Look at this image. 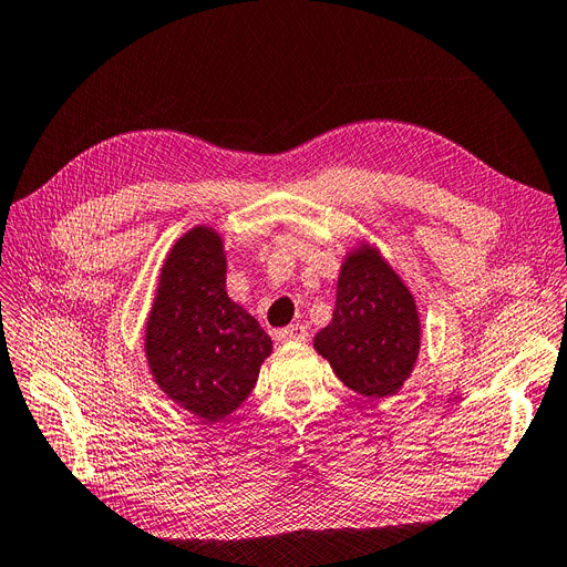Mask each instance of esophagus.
Returning <instances> with one entry per match:
<instances>
[{
    "label": "esophagus",
    "mask_w": 567,
    "mask_h": 567,
    "mask_svg": "<svg viewBox=\"0 0 567 567\" xmlns=\"http://www.w3.org/2000/svg\"><path fill=\"white\" fill-rule=\"evenodd\" d=\"M279 338L284 342H302L307 340V326L305 323H290L279 331Z\"/></svg>",
    "instance_id": "34e87169"
}]
</instances>
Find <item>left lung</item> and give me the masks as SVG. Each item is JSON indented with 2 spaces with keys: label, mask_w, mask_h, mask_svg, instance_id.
I'll list each match as a JSON object with an SVG mask.
<instances>
[{
  "label": "left lung",
  "mask_w": 567,
  "mask_h": 567,
  "mask_svg": "<svg viewBox=\"0 0 567 567\" xmlns=\"http://www.w3.org/2000/svg\"><path fill=\"white\" fill-rule=\"evenodd\" d=\"M315 350L338 379L364 398H390L414 371L421 350L416 300L379 250H350L340 267L331 323Z\"/></svg>",
  "instance_id": "obj_1"
}]
</instances>
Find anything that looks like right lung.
I'll return each instance as SVG.
<instances>
[{
  "mask_svg": "<svg viewBox=\"0 0 567 567\" xmlns=\"http://www.w3.org/2000/svg\"><path fill=\"white\" fill-rule=\"evenodd\" d=\"M144 352L153 381L205 421H221L252 392L271 338L227 296V255L213 227L188 229L161 267Z\"/></svg>",
  "mask_w": 567,
  "mask_h": 567,
  "instance_id": "add662e5",
  "label": "right lung"
}]
</instances>
